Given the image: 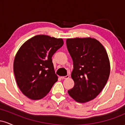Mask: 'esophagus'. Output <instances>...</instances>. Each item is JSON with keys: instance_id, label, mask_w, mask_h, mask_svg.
<instances>
[{"instance_id": "1", "label": "esophagus", "mask_w": 125, "mask_h": 125, "mask_svg": "<svg viewBox=\"0 0 125 125\" xmlns=\"http://www.w3.org/2000/svg\"><path fill=\"white\" fill-rule=\"evenodd\" d=\"M61 78L62 79H69V75H67L65 76H61Z\"/></svg>"}]
</instances>
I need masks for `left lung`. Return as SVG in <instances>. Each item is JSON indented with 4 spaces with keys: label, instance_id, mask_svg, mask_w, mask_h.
Listing matches in <instances>:
<instances>
[{
    "label": "left lung",
    "instance_id": "left-lung-1",
    "mask_svg": "<svg viewBox=\"0 0 125 125\" xmlns=\"http://www.w3.org/2000/svg\"><path fill=\"white\" fill-rule=\"evenodd\" d=\"M66 45L73 62L71 77L73 87L70 96L79 103L94 99L106 84L110 71L107 52L94 38L67 39Z\"/></svg>",
    "mask_w": 125,
    "mask_h": 125
}]
</instances>
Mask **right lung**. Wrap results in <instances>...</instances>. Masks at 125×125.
Instances as JSON below:
<instances>
[{"label":"right lung","instance_id":"right-lung-1","mask_svg":"<svg viewBox=\"0 0 125 125\" xmlns=\"http://www.w3.org/2000/svg\"><path fill=\"white\" fill-rule=\"evenodd\" d=\"M63 43L61 38L39 35L21 46L14 59L13 71L18 87L26 96L41 99L58 81L52 58Z\"/></svg>","mask_w":125,"mask_h":125}]
</instances>
